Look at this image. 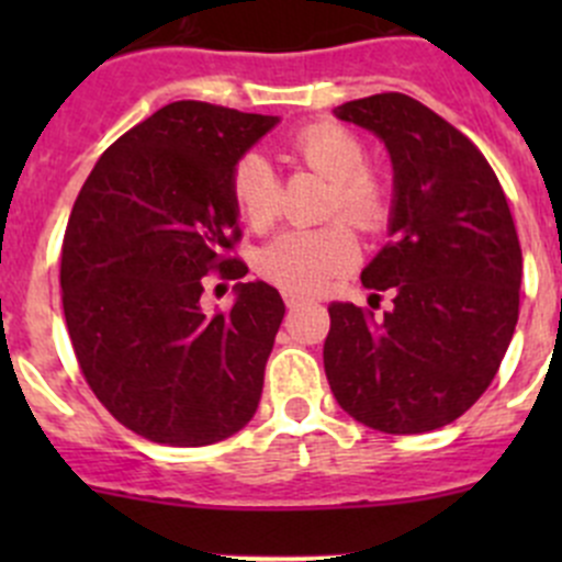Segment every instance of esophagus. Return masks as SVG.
Instances as JSON below:
<instances>
[{"instance_id":"obj_1","label":"esophagus","mask_w":562,"mask_h":562,"mask_svg":"<svg viewBox=\"0 0 562 562\" xmlns=\"http://www.w3.org/2000/svg\"><path fill=\"white\" fill-rule=\"evenodd\" d=\"M282 299H285V307H302L304 302H307V299L304 296H299V293H282Z\"/></svg>"}]
</instances>
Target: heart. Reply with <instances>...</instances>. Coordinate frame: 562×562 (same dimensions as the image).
I'll use <instances>...</instances> for the list:
<instances>
[{
  "label": "heart",
  "instance_id": "obj_1",
  "mask_svg": "<svg viewBox=\"0 0 562 562\" xmlns=\"http://www.w3.org/2000/svg\"><path fill=\"white\" fill-rule=\"evenodd\" d=\"M299 166L328 179L323 217L348 218L364 234L386 228L394 206L391 181L367 166V146L353 130L337 122H313L282 144ZM231 198L252 231H269L280 217V181L269 162L249 151L231 171ZM359 260V241L341 220L315 231H288L255 255V269L288 293H317Z\"/></svg>",
  "mask_w": 562,
  "mask_h": 562
}]
</instances>
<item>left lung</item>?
<instances>
[{
    "mask_svg": "<svg viewBox=\"0 0 562 562\" xmlns=\"http://www.w3.org/2000/svg\"><path fill=\"white\" fill-rule=\"evenodd\" d=\"M334 113L372 130L391 155V241L361 282L391 288L394 307L381 317L328 307V386L367 427L429 432L490 389L517 328L522 249L512 209L473 140L418 100L372 94Z\"/></svg>",
    "mask_w": 562,
    "mask_h": 562,
    "instance_id": "obj_1",
    "label": "left lung"
}]
</instances>
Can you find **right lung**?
<instances>
[{
  "label": "right lung",
  "mask_w": 562,
  "mask_h": 562,
  "mask_svg": "<svg viewBox=\"0 0 562 562\" xmlns=\"http://www.w3.org/2000/svg\"><path fill=\"white\" fill-rule=\"evenodd\" d=\"M277 116L179 100L111 144L61 241V307L105 411L151 443L209 446L255 416L285 304L239 282L231 313L201 310L203 277L247 274L231 198L236 160Z\"/></svg>",
  "instance_id": "add662e5"
}]
</instances>
